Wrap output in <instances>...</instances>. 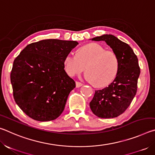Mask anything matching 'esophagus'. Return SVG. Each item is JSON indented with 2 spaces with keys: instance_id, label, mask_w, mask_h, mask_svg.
Masks as SVG:
<instances>
[{
  "instance_id": "1",
  "label": "esophagus",
  "mask_w": 155,
  "mask_h": 155,
  "mask_svg": "<svg viewBox=\"0 0 155 155\" xmlns=\"http://www.w3.org/2000/svg\"><path fill=\"white\" fill-rule=\"evenodd\" d=\"M83 85V83H81V82H78V81H77L76 82V86H77V87H80L81 86Z\"/></svg>"
}]
</instances>
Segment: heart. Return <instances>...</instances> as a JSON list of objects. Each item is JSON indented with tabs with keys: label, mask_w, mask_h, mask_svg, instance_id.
<instances>
[{
	"label": "heart",
	"mask_w": 155,
	"mask_h": 155,
	"mask_svg": "<svg viewBox=\"0 0 155 155\" xmlns=\"http://www.w3.org/2000/svg\"><path fill=\"white\" fill-rule=\"evenodd\" d=\"M64 68L70 77L81 74L85 69L87 77L98 87L109 85L119 70V58L115 52L106 51L103 46L90 43L83 46L77 54L70 52L65 56Z\"/></svg>",
	"instance_id": "1"
}]
</instances>
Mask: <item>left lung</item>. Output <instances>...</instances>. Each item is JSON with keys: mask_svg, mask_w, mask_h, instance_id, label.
I'll return each instance as SVG.
<instances>
[{"mask_svg": "<svg viewBox=\"0 0 155 155\" xmlns=\"http://www.w3.org/2000/svg\"><path fill=\"white\" fill-rule=\"evenodd\" d=\"M93 41H104L118 57L119 70L108 87L95 91L90 103L91 110L101 118H114L123 114L137 93V81L140 74L138 59L133 49L112 35L92 38Z\"/></svg>", "mask_w": 155, "mask_h": 155, "instance_id": "1", "label": "left lung"}]
</instances>
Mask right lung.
Returning <instances> with one entry per match:
<instances>
[{"mask_svg":"<svg viewBox=\"0 0 155 155\" xmlns=\"http://www.w3.org/2000/svg\"><path fill=\"white\" fill-rule=\"evenodd\" d=\"M76 41L44 40L27 45L15 59L10 75L13 95L28 116L41 122L58 117L74 81L64 70L65 56Z\"/></svg>","mask_w":155,"mask_h":155,"instance_id":"add662e5","label":"right lung"}]
</instances>
